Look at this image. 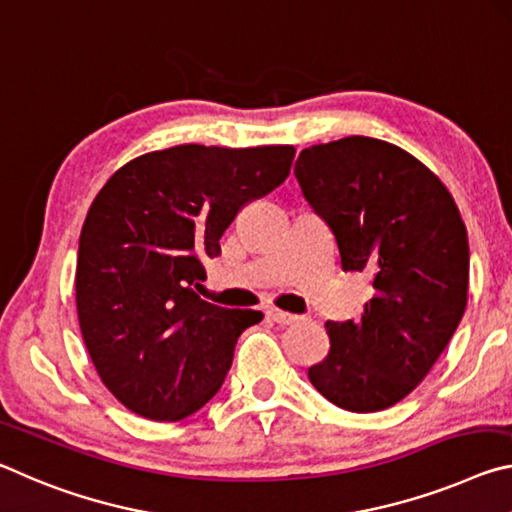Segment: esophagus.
<instances>
[{
	"mask_svg": "<svg viewBox=\"0 0 512 512\" xmlns=\"http://www.w3.org/2000/svg\"><path fill=\"white\" fill-rule=\"evenodd\" d=\"M267 317H270L272 322H276V324H283V326L295 324V322H299V320H301L299 315H295V313H288V311H279V308H270V311H267Z\"/></svg>",
	"mask_w": 512,
	"mask_h": 512,
	"instance_id": "esophagus-1",
	"label": "esophagus"
}]
</instances>
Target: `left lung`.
<instances>
[{
  "label": "left lung",
  "mask_w": 512,
  "mask_h": 512,
  "mask_svg": "<svg viewBox=\"0 0 512 512\" xmlns=\"http://www.w3.org/2000/svg\"><path fill=\"white\" fill-rule=\"evenodd\" d=\"M295 177L335 236L342 270L372 276L363 315L324 324L331 349L308 379L351 413L383 410L415 390L463 320V217L429 167L376 138L308 147Z\"/></svg>",
  "instance_id": "obj_1"
}]
</instances>
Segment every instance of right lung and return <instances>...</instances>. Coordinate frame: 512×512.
Returning a JSON list of instances; mask_svg holds the SVG:
<instances>
[{
  "label": "right lung",
  "instance_id": "add662e5",
  "mask_svg": "<svg viewBox=\"0 0 512 512\" xmlns=\"http://www.w3.org/2000/svg\"><path fill=\"white\" fill-rule=\"evenodd\" d=\"M295 147L177 145L117 170L79 238L77 311L97 374L133 413L177 422L222 388L261 311L197 295L242 206L281 186Z\"/></svg>",
  "mask_w": 512,
  "mask_h": 512
}]
</instances>
